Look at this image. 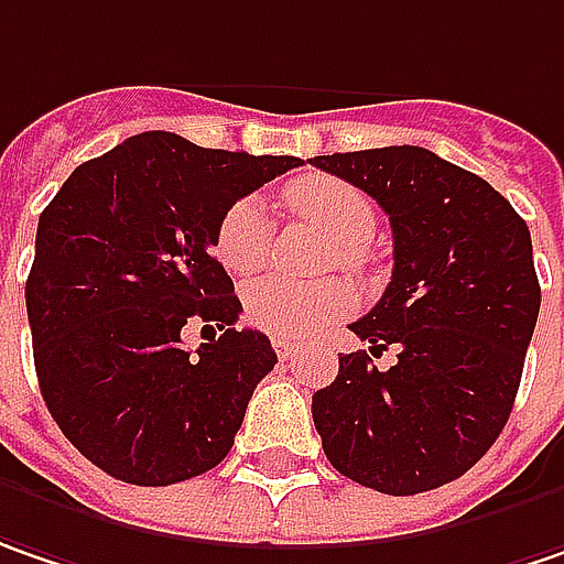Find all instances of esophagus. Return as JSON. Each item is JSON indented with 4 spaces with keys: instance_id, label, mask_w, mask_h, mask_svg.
Returning <instances> with one entry per match:
<instances>
[{
    "instance_id": "34e87169",
    "label": "esophagus",
    "mask_w": 564,
    "mask_h": 564,
    "mask_svg": "<svg viewBox=\"0 0 564 564\" xmlns=\"http://www.w3.org/2000/svg\"><path fill=\"white\" fill-rule=\"evenodd\" d=\"M271 348H274V354H278L281 360H293V357L300 354V345H293L290 338H271Z\"/></svg>"
}]
</instances>
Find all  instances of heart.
<instances>
[{
    "label": "heart",
    "mask_w": 564,
    "mask_h": 564,
    "mask_svg": "<svg viewBox=\"0 0 564 564\" xmlns=\"http://www.w3.org/2000/svg\"><path fill=\"white\" fill-rule=\"evenodd\" d=\"M283 200L296 216L338 242V261L357 264L360 246L377 232V204L357 184L335 175H303L283 187ZM216 258L232 274H251L268 258V214L258 197L236 200L216 226ZM354 286L341 278L293 283L264 278L246 290V318L278 338H313L328 322L354 310Z\"/></svg>",
    "instance_id": "heart-1"
}]
</instances>
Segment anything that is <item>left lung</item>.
Masks as SVG:
<instances>
[{"label": "left lung", "mask_w": 564, "mask_h": 564, "mask_svg": "<svg viewBox=\"0 0 564 564\" xmlns=\"http://www.w3.org/2000/svg\"><path fill=\"white\" fill-rule=\"evenodd\" d=\"M370 194L392 226V281L350 332L367 350L341 354L313 395L328 463L382 495H417L469 473L511 417L540 281L527 223L491 184L421 147L310 159Z\"/></svg>", "instance_id": "obj_1"}]
</instances>
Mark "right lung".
Instances as JSON below:
<instances>
[{
	"label": "right lung",
	"instance_id": "1",
	"mask_svg": "<svg viewBox=\"0 0 564 564\" xmlns=\"http://www.w3.org/2000/svg\"><path fill=\"white\" fill-rule=\"evenodd\" d=\"M296 165L150 130L83 162L41 214L24 283L34 370L66 441L108 476L175 485L232 449L278 354L232 328L242 303L210 249L239 197ZM191 321L224 335L191 355Z\"/></svg>",
	"mask_w": 564,
	"mask_h": 564
}]
</instances>
